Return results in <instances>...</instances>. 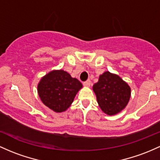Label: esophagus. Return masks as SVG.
Segmentation results:
<instances>
[{
  "label": "esophagus",
  "mask_w": 160,
  "mask_h": 160,
  "mask_svg": "<svg viewBox=\"0 0 160 160\" xmlns=\"http://www.w3.org/2000/svg\"><path fill=\"white\" fill-rule=\"evenodd\" d=\"M90 84H91V81L89 80H87V81L83 82V85L85 86V87H89V86H90Z\"/></svg>",
  "instance_id": "esophagus-1"
}]
</instances>
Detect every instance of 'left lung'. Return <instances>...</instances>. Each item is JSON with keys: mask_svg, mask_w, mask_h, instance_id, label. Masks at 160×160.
<instances>
[{"mask_svg": "<svg viewBox=\"0 0 160 160\" xmlns=\"http://www.w3.org/2000/svg\"><path fill=\"white\" fill-rule=\"evenodd\" d=\"M98 104L103 112L114 115L122 111L131 98V88L115 73L106 71L92 87Z\"/></svg>", "mask_w": 160, "mask_h": 160, "instance_id": "8db88e82", "label": "left lung"}]
</instances>
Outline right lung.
Returning a JSON list of instances; mask_svg holds the SVG:
<instances>
[{"mask_svg":"<svg viewBox=\"0 0 160 160\" xmlns=\"http://www.w3.org/2000/svg\"><path fill=\"white\" fill-rule=\"evenodd\" d=\"M82 83L63 70H54L38 84V93L45 106L55 112L66 111L73 102Z\"/></svg>","mask_w":160,"mask_h":160,"instance_id":"1","label":"right lung"}]
</instances>
